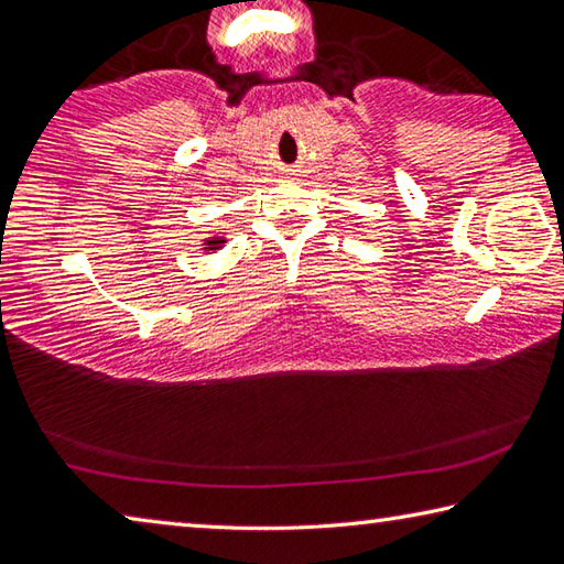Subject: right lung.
<instances>
[{
	"instance_id": "add662e5",
	"label": "right lung",
	"mask_w": 564,
	"mask_h": 564,
	"mask_svg": "<svg viewBox=\"0 0 564 564\" xmlns=\"http://www.w3.org/2000/svg\"><path fill=\"white\" fill-rule=\"evenodd\" d=\"M221 243H224V241H208L206 246H208V251H216V248H218V246H221Z\"/></svg>"
}]
</instances>
